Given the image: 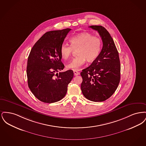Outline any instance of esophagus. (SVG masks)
<instances>
[{"label": "esophagus", "instance_id": "esophagus-1", "mask_svg": "<svg viewBox=\"0 0 146 146\" xmlns=\"http://www.w3.org/2000/svg\"><path fill=\"white\" fill-rule=\"evenodd\" d=\"M73 72H74V74L75 76H78V75L80 74L79 72L76 71V70H73Z\"/></svg>", "mask_w": 146, "mask_h": 146}]
</instances>
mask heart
<instances>
[{"label":"heart","mask_w":146,"mask_h":146,"mask_svg":"<svg viewBox=\"0 0 146 146\" xmlns=\"http://www.w3.org/2000/svg\"><path fill=\"white\" fill-rule=\"evenodd\" d=\"M70 42V45L63 44L60 49V55L64 60L69 59L74 50H77L78 56L66 66L68 69L79 70L86 60L89 62H93L98 57L102 49L101 39L89 32H83L71 37Z\"/></svg>","instance_id":"heart-1"}]
</instances>
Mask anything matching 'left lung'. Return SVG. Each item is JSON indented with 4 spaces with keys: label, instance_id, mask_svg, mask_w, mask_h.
I'll list each match as a JSON object with an SVG mask.
<instances>
[{
    "label": "left lung",
    "instance_id": "8db88e82",
    "mask_svg": "<svg viewBox=\"0 0 146 146\" xmlns=\"http://www.w3.org/2000/svg\"><path fill=\"white\" fill-rule=\"evenodd\" d=\"M101 37L103 47L97 58L80 73L81 90L85 98L102 102L114 93L120 79L119 53L109 32L101 26H91Z\"/></svg>",
    "mask_w": 146,
    "mask_h": 146
}]
</instances>
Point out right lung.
<instances>
[{
    "label": "right lung",
    "mask_w": 146,
    "mask_h": 146,
    "mask_svg": "<svg viewBox=\"0 0 146 146\" xmlns=\"http://www.w3.org/2000/svg\"><path fill=\"white\" fill-rule=\"evenodd\" d=\"M71 29L45 33L36 42L27 61L29 88L35 97L45 103H54L65 96L68 85L73 78L72 70L66 72L60 49Z\"/></svg>",
    "instance_id": "1"
}]
</instances>
